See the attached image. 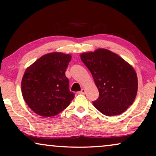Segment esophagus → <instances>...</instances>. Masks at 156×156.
<instances>
[{
	"label": "esophagus",
	"mask_w": 156,
	"mask_h": 156,
	"mask_svg": "<svg viewBox=\"0 0 156 156\" xmlns=\"http://www.w3.org/2000/svg\"><path fill=\"white\" fill-rule=\"evenodd\" d=\"M79 93H80V94H85L86 93V90L84 88H82L80 91H79Z\"/></svg>",
	"instance_id": "1"
}]
</instances>
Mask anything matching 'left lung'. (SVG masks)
Here are the masks:
<instances>
[{"instance_id":"left-lung-1","label":"left lung","mask_w":156,"mask_h":156,"mask_svg":"<svg viewBox=\"0 0 156 156\" xmlns=\"http://www.w3.org/2000/svg\"><path fill=\"white\" fill-rule=\"evenodd\" d=\"M80 59L98 89V98L93 102L95 108L108 116L126 111L138 91V78L133 68L117 54L103 48L80 54Z\"/></svg>"}]
</instances>
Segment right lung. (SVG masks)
Instances as JSON below:
<instances>
[{"label": "right lung", "instance_id": "add662e5", "mask_svg": "<svg viewBox=\"0 0 156 156\" xmlns=\"http://www.w3.org/2000/svg\"><path fill=\"white\" fill-rule=\"evenodd\" d=\"M70 60L69 54L48 53L25 71L21 82L23 97L28 107L38 115H56L74 98L65 73Z\"/></svg>", "mask_w": 156, "mask_h": 156}]
</instances>
